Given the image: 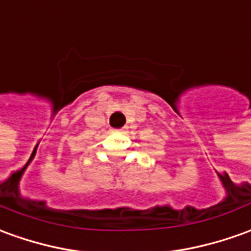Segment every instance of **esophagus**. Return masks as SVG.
Wrapping results in <instances>:
<instances>
[{
  "mask_svg": "<svg viewBox=\"0 0 251 251\" xmlns=\"http://www.w3.org/2000/svg\"><path fill=\"white\" fill-rule=\"evenodd\" d=\"M113 131H117V133H124V129H114Z\"/></svg>",
  "mask_w": 251,
  "mask_h": 251,
  "instance_id": "obj_1",
  "label": "esophagus"
}]
</instances>
